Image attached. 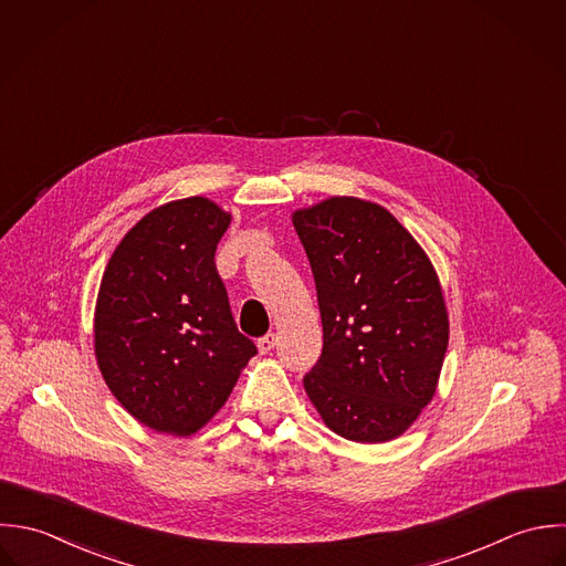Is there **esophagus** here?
<instances>
[{"instance_id":"34e87169","label":"esophagus","mask_w":566,"mask_h":566,"mask_svg":"<svg viewBox=\"0 0 566 566\" xmlns=\"http://www.w3.org/2000/svg\"><path fill=\"white\" fill-rule=\"evenodd\" d=\"M276 334H268V336H263L259 343H256V347H259V354H270L272 349H274V345H276Z\"/></svg>"}]
</instances>
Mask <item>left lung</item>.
I'll use <instances>...</instances> for the list:
<instances>
[{
	"instance_id": "obj_1",
	"label": "left lung",
	"mask_w": 566,
	"mask_h": 566,
	"mask_svg": "<svg viewBox=\"0 0 566 566\" xmlns=\"http://www.w3.org/2000/svg\"><path fill=\"white\" fill-rule=\"evenodd\" d=\"M323 318L303 384L321 419L358 443L401 437L432 401L450 318L432 261L371 199L334 195L292 212Z\"/></svg>"
}]
</instances>
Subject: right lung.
Masks as SVG:
<instances>
[{
    "mask_svg": "<svg viewBox=\"0 0 566 566\" xmlns=\"http://www.w3.org/2000/svg\"><path fill=\"white\" fill-rule=\"evenodd\" d=\"M232 214L192 195L149 210L116 245L94 310V356L143 426L190 437L256 354L239 334L214 250Z\"/></svg>",
    "mask_w": 566,
    "mask_h": 566,
    "instance_id": "add662e5",
    "label": "right lung"
}]
</instances>
